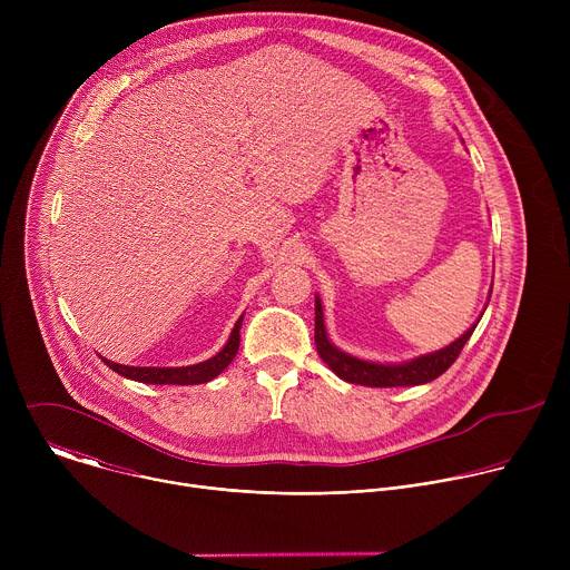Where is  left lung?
<instances>
[{
  "mask_svg": "<svg viewBox=\"0 0 570 570\" xmlns=\"http://www.w3.org/2000/svg\"><path fill=\"white\" fill-rule=\"evenodd\" d=\"M492 295V293H490ZM478 324V322H475ZM473 327H469L455 343L446 345L444 350H438L433 354H424L420 358L405 361V363H394V365H383V363H372V361H361L356 356H350L341 352L338 347L332 345L327 330H324V315H322V302L315 295V347L320 358L327 363L343 381L356 383V385H367V387H396V385H422L440 374H444L453 361L460 356L464 343L471 338Z\"/></svg>",
  "mask_w": 570,
  "mask_h": 570,
  "instance_id": "8db88e82",
  "label": "left lung"
}]
</instances>
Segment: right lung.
<instances>
[{
    "instance_id": "add662e5",
    "label": "right lung",
    "mask_w": 570,
    "mask_h": 570,
    "mask_svg": "<svg viewBox=\"0 0 570 570\" xmlns=\"http://www.w3.org/2000/svg\"><path fill=\"white\" fill-rule=\"evenodd\" d=\"M240 322H243V315L236 320L234 330L229 334V341L225 343V347L203 361V363H196V365H187V367H132V365H119V363H112L108 358H104V363L115 370L117 374L126 376V379H132V381H139V383H153V385H196V383H207L212 379H216L236 356L238 352V343H240Z\"/></svg>"
}]
</instances>
